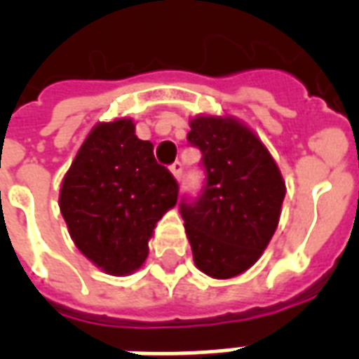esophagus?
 I'll return each mask as SVG.
<instances>
[{"label":"esophagus","instance_id":"34e87169","mask_svg":"<svg viewBox=\"0 0 359 359\" xmlns=\"http://www.w3.org/2000/svg\"><path fill=\"white\" fill-rule=\"evenodd\" d=\"M169 169H171V173H173L175 179L180 180V177H182V163L175 162L173 165H171V168H169Z\"/></svg>","mask_w":359,"mask_h":359}]
</instances>
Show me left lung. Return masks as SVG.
I'll use <instances>...</instances> for the list:
<instances>
[{
	"mask_svg": "<svg viewBox=\"0 0 359 359\" xmlns=\"http://www.w3.org/2000/svg\"><path fill=\"white\" fill-rule=\"evenodd\" d=\"M188 141L203 154L207 182L180 203L196 266L231 279L253 266L278 229L285 180L262 141L233 117L197 115Z\"/></svg>",
	"mask_w": 359,
	"mask_h": 359,
	"instance_id": "left-lung-1",
	"label": "left lung"
}]
</instances>
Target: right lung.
Listing matches in <instances>:
<instances>
[{
  "label": "right lung",
  "mask_w": 359,
  "mask_h": 359,
  "mask_svg": "<svg viewBox=\"0 0 359 359\" xmlns=\"http://www.w3.org/2000/svg\"><path fill=\"white\" fill-rule=\"evenodd\" d=\"M179 184L154 160L128 117L98 123L70 163L59 208L70 238L111 276L143 266L158 219L177 205Z\"/></svg>",
  "instance_id": "obj_1"
}]
</instances>
